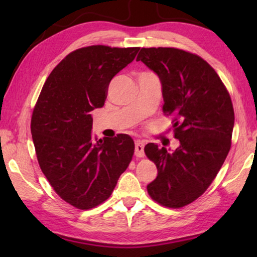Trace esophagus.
I'll list each match as a JSON object with an SVG mask.
<instances>
[{
	"label": "esophagus",
	"mask_w": 257,
	"mask_h": 257,
	"mask_svg": "<svg viewBox=\"0 0 257 257\" xmlns=\"http://www.w3.org/2000/svg\"><path fill=\"white\" fill-rule=\"evenodd\" d=\"M144 142L142 141H136L135 142V155L137 158H143L145 155L144 153Z\"/></svg>",
	"instance_id": "obj_1"
}]
</instances>
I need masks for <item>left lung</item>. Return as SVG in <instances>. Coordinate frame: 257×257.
<instances>
[{"label":"left lung","instance_id":"1","mask_svg":"<svg viewBox=\"0 0 257 257\" xmlns=\"http://www.w3.org/2000/svg\"><path fill=\"white\" fill-rule=\"evenodd\" d=\"M137 61L159 76L163 112L173 116L180 143L175 151L145 146L158 168L147 191L161 205L182 207L208 188L227 158L234 124L231 98L214 69L196 54L151 47L142 49Z\"/></svg>","mask_w":257,"mask_h":257}]
</instances>
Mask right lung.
<instances>
[{"mask_svg": "<svg viewBox=\"0 0 257 257\" xmlns=\"http://www.w3.org/2000/svg\"><path fill=\"white\" fill-rule=\"evenodd\" d=\"M138 51L93 45L71 52L50 73L35 105L30 128L40 167L55 193L80 210L106 201L133 159L129 135L93 138L92 111L104 105L112 78Z\"/></svg>", "mask_w": 257, "mask_h": 257, "instance_id": "add662e5", "label": "right lung"}]
</instances>
